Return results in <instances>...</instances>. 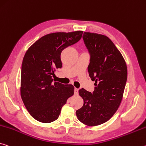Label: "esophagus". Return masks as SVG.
I'll use <instances>...</instances> for the list:
<instances>
[{"instance_id": "1", "label": "esophagus", "mask_w": 146, "mask_h": 146, "mask_svg": "<svg viewBox=\"0 0 146 146\" xmlns=\"http://www.w3.org/2000/svg\"><path fill=\"white\" fill-rule=\"evenodd\" d=\"M78 89L75 88V95H78Z\"/></svg>"}]
</instances>
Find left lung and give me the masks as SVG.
Masks as SVG:
<instances>
[{"instance_id": "1", "label": "left lung", "mask_w": 146, "mask_h": 146, "mask_svg": "<svg viewBox=\"0 0 146 146\" xmlns=\"http://www.w3.org/2000/svg\"><path fill=\"white\" fill-rule=\"evenodd\" d=\"M82 38L91 55L88 71L96 86L92 94L84 88L78 91L84 105L76 115L86 125L97 126L108 121L118 109L127 68L121 52L107 36L85 32Z\"/></svg>"}]
</instances>
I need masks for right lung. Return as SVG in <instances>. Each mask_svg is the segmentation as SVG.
I'll return each instance as SVG.
<instances>
[{"mask_svg": "<svg viewBox=\"0 0 146 146\" xmlns=\"http://www.w3.org/2000/svg\"><path fill=\"white\" fill-rule=\"evenodd\" d=\"M82 31L54 32L32 44L23 60L21 97L29 114L37 121L51 123L58 118L62 106L74 94L72 84L53 81L62 68L61 52L79 41Z\"/></svg>", "mask_w": 146, "mask_h": 146, "instance_id": "right-lung-1", "label": "right lung"}]
</instances>
